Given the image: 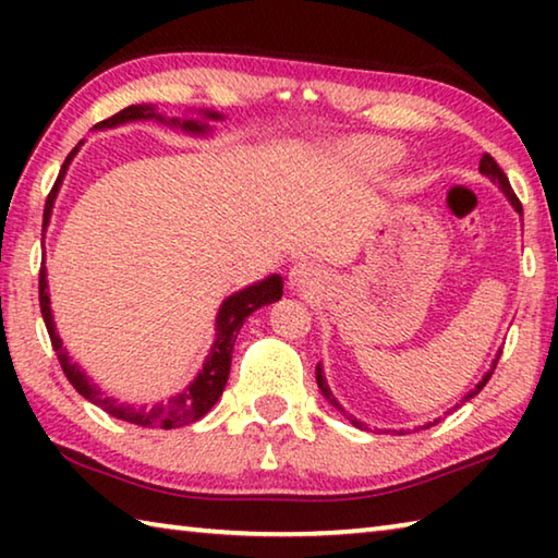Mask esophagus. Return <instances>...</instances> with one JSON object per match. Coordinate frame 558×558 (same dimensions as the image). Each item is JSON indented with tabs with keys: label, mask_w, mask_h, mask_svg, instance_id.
<instances>
[{
	"label": "esophagus",
	"mask_w": 558,
	"mask_h": 558,
	"mask_svg": "<svg viewBox=\"0 0 558 558\" xmlns=\"http://www.w3.org/2000/svg\"><path fill=\"white\" fill-rule=\"evenodd\" d=\"M319 282V270L313 266V263H298V266H292L290 270V288L295 290H307V288H315Z\"/></svg>",
	"instance_id": "1"
}]
</instances>
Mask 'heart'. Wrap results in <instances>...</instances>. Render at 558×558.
Instances as JSON below:
<instances>
[{
  "instance_id": "1",
  "label": "heart",
  "mask_w": 558,
  "mask_h": 558,
  "mask_svg": "<svg viewBox=\"0 0 558 558\" xmlns=\"http://www.w3.org/2000/svg\"><path fill=\"white\" fill-rule=\"evenodd\" d=\"M347 165L364 174H384L401 157V147L386 137H362L342 149Z\"/></svg>"
}]
</instances>
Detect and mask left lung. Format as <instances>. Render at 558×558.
I'll return each instance as SVG.
<instances>
[{
    "label": "left lung",
    "mask_w": 558,
    "mask_h": 558,
    "mask_svg": "<svg viewBox=\"0 0 558 558\" xmlns=\"http://www.w3.org/2000/svg\"><path fill=\"white\" fill-rule=\"evenodd\" d=\"M480 172H483L485 177H489V179H493V182L499 186V189H502V192H505V196H507V199H509V204H512L514 206V211H519V214H522V204H519V199H517V194L512 192V186H509V179H507V174L502 172V169H499V165L495 162V159L493 157H489V155H483V159H480ZM499 359V356H497ZM497 359H495V362H493V369H489L485 376H483V381H480L477 386H475V389H472L470 393H465V396H462V403H465V401H470L472 399V396H477L480 391H483V386L489 381V376H493V372H495V366H497ZM317 386H319V391H323V396H325V399L329 401V403H332L335 405V409H339V411H342L344 413V409H342V405H339L337 403V399H335V393L332 391H329V386H327V381H325V376H323V366H319L317 364ZM349 421H352L354 423V426L356 428H364V423L362 421H356V418H352V415H349ZM438 423V421H436ZM428 426H433V423H428ZM428 426H423V428H428Z\"/></svg>",
    "instance_id": "obj_1"
}]
</instances>
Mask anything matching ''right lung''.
Instances as JSON below:
<instances>
[{
  "instance_id": "obj_1",
  "label": "right lung",
  "mask_w": 558,
  "mask_h": 558,
  "mask_svg": "<svg viewBox=\"0 0 558 558\" xmlns=\"http://www.w3.org/2000/svg\"><path fill=\"white\" fill-rule=\"evenodd\" d=\"M204 120H179V118H162L153 106H130L125 110L116 112V116L102 120L96 125V130H106V128H118L125 125V122L132 120H159L167 122V125H177L184 132H192V135H206L209 132V122L206 120H221L223 116L211 110H199ZM78 147L71 149V155L65 157V162L61 167L59 177H56V184L51 189V194L46 196V206H44V229L49 226L51 211H53V202L56 194H59V186L65 177V169H69L71 159L78 153ZM282 295V278L280 276H268L266 280L256 282V286H248L233 295L226 298L219 307V315H216V339L209 356L202 366V372L196 374V379L186 386L182 393H177L169 399L167 403H155V405H132V403H120L112 399V396L102 393L96 384H90L86 372H81L78 364L71 362L69 352L63 349V342L59 332H56L53 325V315H51V300H49V282H46V266L41 263L39 270V305H41V317L46 323V329H49L51 337V347L56 356H59V364L65 374V379L73 384V389L78 391L83 399H88L90 403L100 405L102 411L116 415L120 421L135 423V426H145V428H179V426H189V423L199 421L202 415L209 413L214 409V403L219 401V396L223 393V386L229 381V372H231V354H233V344L235 337H239L241 327L245 323V317L251 313H256L258 307L270 305V302L280 300Z\"/></svg>"
}]
</instances>
